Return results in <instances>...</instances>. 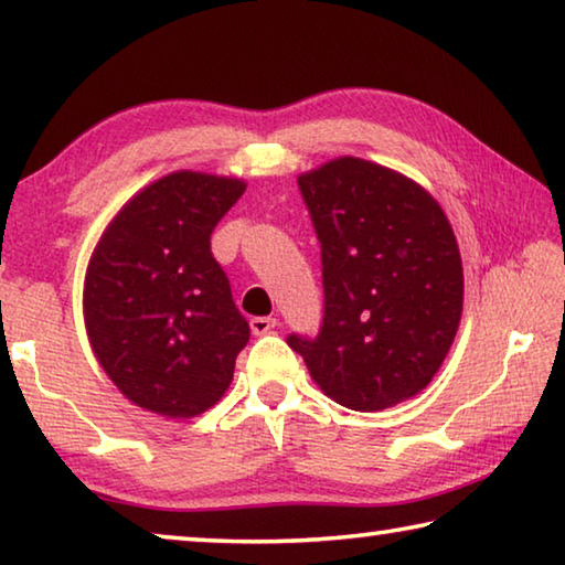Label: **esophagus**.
<instances>
[{"label": "esophagus", "instance_id": "esophagus-1", "mask_svg": "<svg viewBox=\"0 0 565 565\" xmlns=\"http://www.w3.org/2000/svg\"><path fill=\"white\" fill-rule=\"evenodd\" d=\"M248 327H252L254 337H264V333H269L276 327V319H271V317H254L252 321H248Z\"/></svg>", "mask_w": 565, "mask_h": 565}]
</instances>
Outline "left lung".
Wrapping results in <instances>:
<instances>
[{
    "mask_svg": "<svg viewBox=\"0 0 565 565\" xmlns=\"http://www.w3.org/2000/svg\"><path fill=\"white\" fill-rule=\"evenodd\" d=\"M321 242L323 323L291 333L311 379L337 404L384 411L441 369L463 311V266L441 204L374 161L331 159L299 177Z\"/></svg>",
    "mask_w": 565,
    "mask_h": 565,
    "instance_id": "1",
    "label": "left lung"
}]
</instances>
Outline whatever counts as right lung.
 I'll return each instance as SVG.
<instances>
[{"mask_svg": "<svg viewBox=\"0 0 565 565\" xmlns=\"http://www.w3.org/2000/svg\"><path fill=\"white\" fill-rule=\"evenodd\" d=\"M246 181L174 171L104 228L84 276L94 356L131 404L167 418L212 408L234 379L248 323L212 256V232Z\"/></svg>", "mask_w": 565, "mask_h": 565, "instance_id": "right-lung-1", "label": "right lung"}]
</instances>
